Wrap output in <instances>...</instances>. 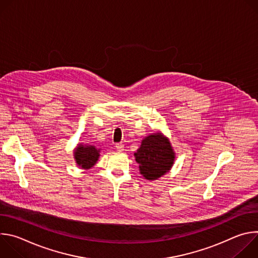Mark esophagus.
<instances>
[{"label": "esophagus", "instance_id": "34e87169", "mask_svg": "<svg viewBox=\"0 0 258 258\" xmlns=\"http://www.w3.org/2000/svg\"><path fill=\"white\" fill-rule=\"evenodd\" d=\"M115 148L118 151H123L124 150V145L122 143H117V144H115Z\"/></svg>", "mask_w": 258, "mask_h": 258}]
</instances>
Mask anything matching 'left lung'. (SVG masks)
<instances>
[{
    "instance_id": "8db88e82",
    "label": "left lung",
    "mask_w": 258,
    "mask_h": 258,
    "mask_svg": "<svg viewBox=\"0 0 258 258\" xmlns=\"http://www.w3.org/2000/svg\"><path fill=\"white\" fill-rule=\"evenodd\" d=\"M135 157L143 176L152 180L170 169L173 164L174 153L168 139L161 134H153L143 140Z\"/></svg>"
}]
</instances>
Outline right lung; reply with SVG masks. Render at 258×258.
<instances>
[{
    "mask_svg": "<svg viewBox=\"0 0 258 258\" xmlns=\"http://www.w3.org/2000/svg\"><path fill=\"white\" fill-rule=\"evenodd\" d=\"M100 150L97 149L95 146H84L80 145L75 151V158L77 163L82 168L92 167L98 160Z\"/></svg>",
    "mask_w": 258,
    "mask_h": 258,
    "instance_id": "obj_1",
    "label": "right lung"
}]
</instances>
